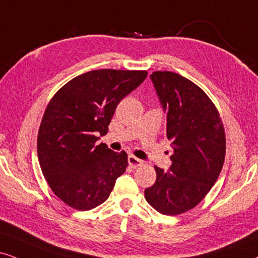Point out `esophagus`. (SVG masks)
<instances>
[{"label": "esophagus", "mask_w": 258, "mask_h": 258, "mask_svg": "<svg viewBox=\"0 0 258 258\" xmlns=\"http://www.w3.org/2000/svg\"><path fill=\"white\" fill-rule=\"evenodd\" d=\"M128 164L131 165L132 168H137V167H139V165L143 164V161L142 159L135 157L133 155H130L128 156Z\"/></svg>", "instance_id": "esophagus-1"}]
</instances>
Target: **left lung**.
<instances>
[{
  "mask_svg": "<svg viewBox=\"0 0 258 258\" xmlns=\"http://www.w3.org/2000/svg\"><path fill=\"white\" fill-rule=\"evenodd\" d=\"M153 87L167 114L171 167H155L156 182L145 199L159 213L177 216L194 208L216 183L226 150L219 113L197 84L170 71L151 74Z\"/></svg>",
  "mask_w": 258,
  "mask_h": 258,
  "instance_id": "1",
  "label": "left lung"
}]
</instances>
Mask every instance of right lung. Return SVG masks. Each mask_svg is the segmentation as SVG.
Segmentation results:
<instances>
[{
  "mask_svg": "<svg viewBox=\"0 0 258 258\" xmlns=\"http://www.w3.org/2000/svg\"><path fill=\"white\" fill-rule=\"evenodd\" d=\"M146 71L93 70L73 78L54 94L38 133V158L52 191L78 211L108 199L127 167V153L114 152L105 136L116 106L138 88Z\"/></svg>",
  "mask_w": 258,
  "mask_h": 258,
  "instance_id": "1",
  "label": "right lung"
}]
</instances>
